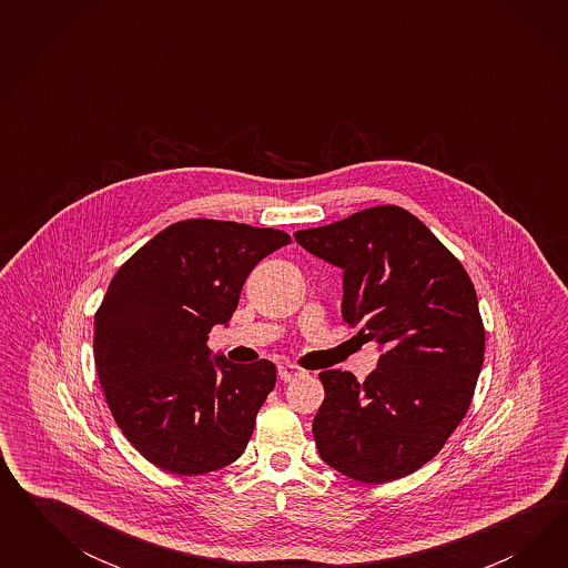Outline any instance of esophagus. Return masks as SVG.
Here are the masks:
<instances>
[{
  "label": "esophagus",
  "instance_id": "obj_1",
  "mask_svg": "<svg viewBox=\"0 0 568 568\" xmlns=\"http://www.w3.org/2000/svg\"><path fill=\"white\" fill-rule=\"evenodd\" d=\"M306 371L302 368V366H297V364H293V362H283V364H278V377L281 381H293V378L300 377V375H304Z\"/></svg>",
  "mask_w": 568,
  "mask_h": 568
}]
</instances>
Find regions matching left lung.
<instances>
[{"mask_svg":"<svg viewBox=\"0 0 568 568\" xmlns=\"http://www.w3.org/2000/svg\"><path fill=\"white\" fill-rule=\"evenodd\" d=\"M293 237L344 271V321L383 349L362 383L347 371L321 373L318 454L354 481L402 479L444 447L475 394L485 331L470 276L399 206L366 207Z\"/></svg>","mask_w":568,"mask_h":568,"instance_id":"left-lung-1","label":"left lung"}]
</instances>
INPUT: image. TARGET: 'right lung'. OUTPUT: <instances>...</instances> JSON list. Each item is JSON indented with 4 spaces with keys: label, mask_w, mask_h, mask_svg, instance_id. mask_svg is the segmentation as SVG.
<instances>
[{
    "label": "right lung",
    "mask_w": 568,
    "mask_h": 568,
    "mask_svg": "<svg viewBox=\"0 0 568 568\" xmlns=\"http://www.w3.org/2000/svg\"><path fill=\"white\" fill-rule=\"evenodd\" d=\"M292 237L193 219L171 224L119 268L95 312L93 356L108 408L131 446L174 475L231 465L273 392V362L212 356L247 275Z\"/></svg>",
    "instance_id": "right-lung-1"
}]
</instances>
